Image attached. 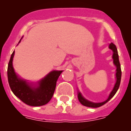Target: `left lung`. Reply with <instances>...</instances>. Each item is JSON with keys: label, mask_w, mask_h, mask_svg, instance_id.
<instances>
[{"label": "left lung", "mask_w": 131, "mask_h": 131, "mask_svg": "<svg viewBox=\"0 0 131 131\" xmlns=\"http://www.w3.org/2000/svg\"><path fill=\"white\" fill-rule=\"evenodd\" d=\"M109 48L113 51V56H112V58H113V63H114V64L116 66V67H117V70H116V74H115L116 83L114 85V88H113V90L112 91V92H111L110 94L108 99H107L106 101L101 103H93V102H91V101H88V100H87L86 99H85L82 96L81 93H80L79 91H78V99H79L80 103H81L82 105H84V106L91 107V108H97V107L101 106L102 105H105V103H106L108 101H110V100L114 96V95L115 94L117 91H118V88H119L120 84H121V76H122V72H121V64H120L119 58H118V51H117V47H116V46L115 44H113V43H110Z\"/></svg>", "instance_id": "1"}]
</instances>
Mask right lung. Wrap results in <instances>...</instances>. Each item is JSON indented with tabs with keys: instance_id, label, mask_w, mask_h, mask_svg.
<instances>
[{
	"instance_id": "obj_1",
	"label": "right lung",
	"mask_w": 131,
	"mask_h": 131,
	"mask_svg": "<svg viewBox=\"0 0 131 131\" xmlns=\"http://www.w3.org/2000/svg\"><path fill=\"white\" fill-rule=\"evenodd\" d=\"M14 55V51L10 56L7 68L9 84L14 94L30 106H39L47 104L53 96L56 82L63 70H53L39 81L31 82L16 73L13 66Z\"/></svg>"
}]
</instances>
